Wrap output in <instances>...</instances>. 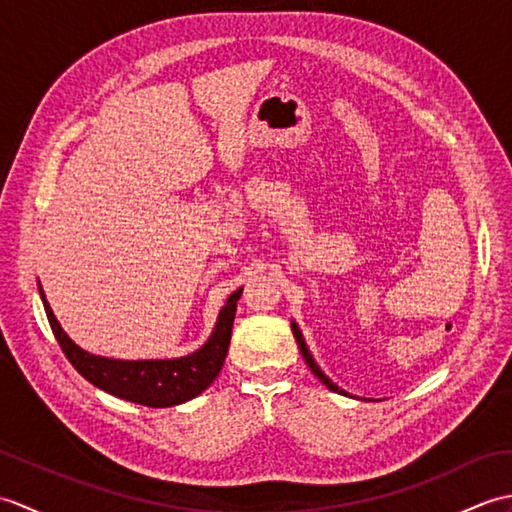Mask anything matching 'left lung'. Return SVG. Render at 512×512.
Masks as SVG:
<instances>
[{"label": "left lung", "mask_w": 512, "mask_h": 512, "mask_svg": "<svg viewBox=\"0 0 512 512\" xmlns=\"http://www.w3.org/2000/svg\"><path fill=\"white\" fill-rule=\"evenodd\" d=\"M290 328H292V334H295L297 345H299V350H301V354H303V361H306V365L310 367V372H312L314 376H317V378L321 380V383H323L325 387H328V389L336 391V394H343V396H347L341 387H336V385L332 383V380L321 372V367H319V365H317V361H314V358H312V354H310V350H308L306 341H303V334H301V330H299V325H297L295 321H292V323H290Z\"/></svg>", "instance_id": "8db88e82"}]
</instances>
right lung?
Wrapping results in <instances>:
<instances>
[{
    "label": "right lung",
    "mask_w": 512,
    "mask_h": 512,
    "mask_svg": "<svg viewBox=\"0 0 512 512\" xmlns=\"http://www.w3.org/2000/svg\"><path fill=\"white\" fill-rule=\"evenodd\" d=\"M39 295L46 308V317L54 332V339L61 345L72 367L94 387L107 394L123 398L145 407H173L187 402L209 387L220 374L224 358L231 343V330L235 321L237 299L242 297V288L235 290L226 299L220 310L215 328L200 350L189 356L165 358V361H121V358H105L81 350L68 334L63 332L50 303L43 295L39 284Z\"/></svg>",
    "instance_id": "1"
}]
</instances>
